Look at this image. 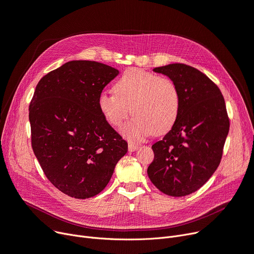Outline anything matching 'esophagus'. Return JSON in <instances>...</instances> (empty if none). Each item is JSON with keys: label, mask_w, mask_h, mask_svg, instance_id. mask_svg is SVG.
Here are the masks:
<instances>
[{"label": "esophagus", "mask_w": 254, "mask_h": 254, "mask_svg": "<svg viewBox=\"0 0 254 254\" xmlns=\"http://www.w3.org/2000/svg\"><path fill=\"white\" fill-rule=\"evenodd\" d=\"M138 149V146L137 144H134V143H129L128 144V150H129V152H134V151H136Z\"/></svg>", "instance_id": "esophagus-1"}]
</instances>
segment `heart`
<instances>
[{"instance_id":"heart-1","label":"heart","mask_w":254,"mask_h":254,"mask_svg":"<svg viewBox=\"0 0 254 254\" xmlns=\"http://www.w3.org/2000/svg\"><path fill=\"white\" fill-rule=\"evenodd\" d=\"M115 93L102 92L98 108L103 118L114 127H120L131 113L134 115L121 133L137 141L151 135L170 131L180 113L181 97L176 83L138 68L126 70L116 81Z\"/></svg>"}]
</instances>
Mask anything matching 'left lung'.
<instances>
[{
    "instance_id": "obj_1",
    "label": "left lung",
    "mask_w": 254,
    "mask_h": 254,
    "mask_svg": "<svg viewBox=\"0 0 254 254\" xmlns=\"http://www.w3.org/2000/svg\"><path fill=\"white\" fill-rule=\"evenodd\" d=\"M172 79L181 97L180 113L170 132L152 146L151 182L171 196L198 190L218 167L229 130L219 88L199 70L184 64L153 69Z\"/></svg>"
}]
</instances>
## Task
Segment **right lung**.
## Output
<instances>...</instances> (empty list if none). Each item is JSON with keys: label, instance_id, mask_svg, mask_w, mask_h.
I'll return each mask as SVG.
<instances>
[{"label": "right lung", "instance_id": "add662e5", "mask_svg": "<svg viewBox=\"0 0 254 254\" xmlns=\"http://www.w3.org/2000/svg\"><path fill=\"white\" fill-rule=\"evenodd\" d=\"M119 70L70 61L43 76L29 108L32 148L51 183L74 198L97 195L128 144L101 115L97 100Z\"/></svg>", "mask_w": 254, "mask_h": 254}]
</instances>
